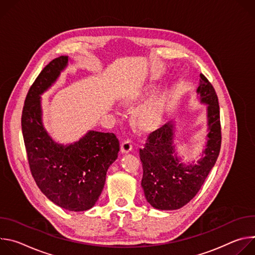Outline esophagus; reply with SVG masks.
<instances>
[{
  "mask_svg": "<svg viewBox=\"0 0 255 255\" xmlns=\"http://www.w3.org/2000/svg\"><path fill=\"white\" fill-rule=\"evenodd\" d=\"M132 147H133L132 141L127 139V140L123 141L122 144H121V151H122V153H128V152L131 151Z\"/></svg>",
  "mask_w": 255,
  "mask_h": 255,
  "instance_id": "esophagus-1",
  "label": "esophagus"
}]
</instances>
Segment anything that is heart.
<instances>
[{"label":"heart","mask_w":255,"mask_h":255,"mask_svg":"<svg viewBox=\"0 0 255 255\" xmlns=\"http://www.w3.org/2000/svg\"><path fill=\"white\" fill-rule=\"evenodd\" d=\"M156 87L153 83L140 84L130 90L123 99V103L130 107L150 96L139 103L132 111V122L140 130L149 131L156 128L168 111L169 91L163 88L156 90Z\"/></svg>","instance_id":"1"}]
</instances>
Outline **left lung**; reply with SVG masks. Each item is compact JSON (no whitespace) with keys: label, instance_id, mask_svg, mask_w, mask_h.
<instances>
[{"label":"left lung","instance_id":"8db88e82","mask_svg":"<svg viewBox=\"0 0 255 255\" xmlns=\"http://www.w3.org/2000/svg\"><path fill=\"white\" fill-rule=\"evenodd\" d=\"M199 100L207 105L208 135L202 157L195 163L181 162L175 149L174 124L168 122L149 134L140 148L143 176L141 187L146 201L158 210H177L187 205L200 191L216 163L221 147L220 108L211 83L200 75Z\"/></svg>","mask_w":255,"mask_h":255}]
</instances>
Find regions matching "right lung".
<instances>
[{
    "mask_svg": "<svg viewBox=\"0 0 255 255\" xmlns=\"http://www.w3.org/2000/svg\"><path fill=\"white\" fill-rule=\"evenodd\" d=\"M68 56L50 61L31 86L22 112V133L28 162L36 185L68 211L93 208L104 189L108 168L117 159L119 140L113 133L90 130L79 141L55 142L42 123L41 95L59 78Z\"/></svg>",
    "mask_w": 255,
    "mask_h": 255,
    "instance_id": "obj_1",
    "label": "right lung"
}]
</instances>
